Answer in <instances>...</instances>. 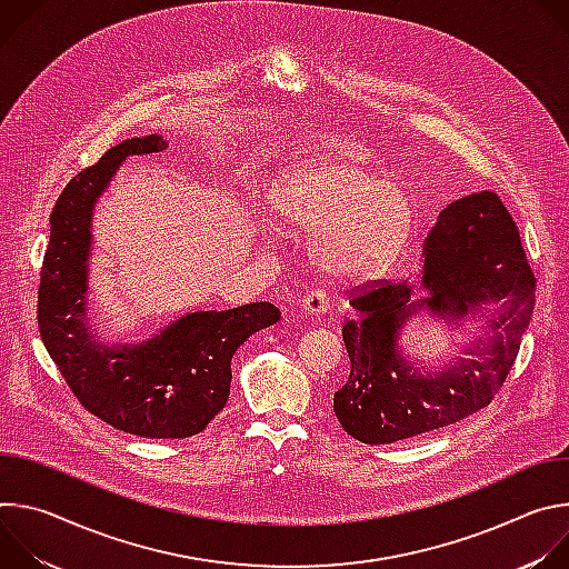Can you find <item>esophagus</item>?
Listing matches in <instances>:
<instances>
[{
  "instance_id": "obj_1",
  "label": "esophagus",
  "mask_w": 569,
  "mask_h": 569,
  "mask_svg": "<svg viewBox=\"0 0 569 569\" xmlns=\"http://www.w3.org/2000/svg\"><path fill=\"white\" fill-rule=\"evenodd\" d=\"M299 306H301L308 315H317V312L329 310V292L323 290V288H312V290H308V292L299 299Z\"/></svg>"
}]
</instances>
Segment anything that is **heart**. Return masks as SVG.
<instances>
[{
	"mask_svg": "<svg viewBox=\"0 0 569 569\" xmlns=\"http://www.w3.org/2000/svg\"><path fill=\"white\" fill-rule=\"evenodd\" d=\"M279 222L310 231L317 266L338 279L382 270L412 227V204L398 184L349 157H323L290 169L270 193Z\"/></svg>",
	"mask_w": 569,
	"mask_h": 569,
	"instance_id": "1",
	"label": "heart"
}]
</instances>
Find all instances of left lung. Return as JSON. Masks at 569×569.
Segmentation results:
<instances>
[{
    "instance_id": "left-lung-1",
    "label": "left lung",
    "mask_w": 569,
    "mask_h": 569,
    "mask_svg": "<svg viewBox=\"0 0 569 569\" xmlns=\"http://www.w3.org/2000/svg\"><path fill=\"white\" fill-rule=\"evenodd\" d=\"M423 259L421 283L430 297L421 301L410 303L408 281L378 279L351 290L362 321L342 329L351 371L333 396V410L342 428L369 446L419 437L486 408L518 358L536 306L533 270L496 191L450 202L426 238ZM505 296L510 306L492 322L495 336L470 350L477 361L421 377L395 351L397 329L419 305L458 318Z\"/></svg>"
}]
</instances>
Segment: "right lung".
Instances as JSON below:
<instances>
[{
  "mask_svg": "<svg viewBox=\"0 0 569 569\" xmlns=\"http://www.w3.org/2000/svg\"><path fill=\"white\" fill-rule=\"evenodd\" d=\"M161 148L167 141L159 134L126 139L62 189L40 268L38 329L88 412L128 435L187 439L224 408L236 349L281 312L270 301L191 312L137 347H103L92 338L86 327L92 207L128 154Z\"/></svg>",
  "mask_w": 569,
  "mask_h": 569,
  "instance_id": "right-lung-1",
  "label": "right lung"
}]
</instances>
